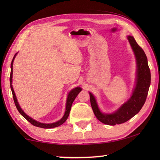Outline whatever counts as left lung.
<instances>
[{"label": "left lung", "instance_id": "left-lung-1", "mask_svg": "<svg viewBox=\"0 0 160 160\" xmlns=\"http://www.w3.org/2000/svg\"><path fill=\"white\" fill-rule=\"evenodd\" d=\"M127 39L134 53L137 68L135 87L131 97L115 112L107 113L100 110L95 97L89 92L94 115L99 121L107 125L115 126L116 124L125 123L136 115L144 105L150 88L151 75L147 56L133 37L128 35Z\"/></svg>", "mask_w": 160, "mask_h": 160}]
</instances>
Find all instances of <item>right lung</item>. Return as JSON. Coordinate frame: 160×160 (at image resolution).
<instances>
[{"mask_svg": "<svg viewBox=\"0 0 160 160\" xmlns=\"http://www.w3.org/2000/svg\"><path fill=\"white\" fill-rule=\"evenodd\" d=\"M18 53H15V55L14 57L12 58V63H11V66H10V68H11V71H10V89H11L12 93V97H13V99H14V102L16 107L18 110V112H20V114L23 116L24 118H26L29 123H31L32 125H34V126L37 127H39V128H56V127H58L59 126H61L65 123V121L67 120L68 117L69 113L70 112V109H71L72 107V102H74L75 99L76 98V97L78 96V94L80 93V92L82 90V88H80V87H77V88H73L72 90H70L69 92V93L68 94V97H67V100H66V111H65V113L63 116L60 120L56 121V122L54 123H41L39 121H37L36 120H34L32 118H31L30 116H29L28 114L24 112V111L22 109V108L20 107V104L18 102L17 97H16L15 93L14 92V90H13L12 88V68H13V61H14V59L15 58L16 55H17Z\"/></svg>", "mask_w": 160, "mask_h": 160, "instance_id": "add662e5", "label": "right lung"}]
</instances>
